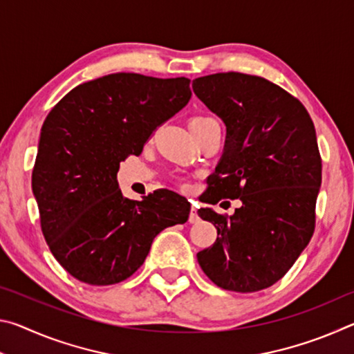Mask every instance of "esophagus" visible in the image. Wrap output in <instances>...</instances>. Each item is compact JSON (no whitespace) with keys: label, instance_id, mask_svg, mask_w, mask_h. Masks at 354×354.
Masks as SVG:
<instances>
[{"label":"esophagus","instance_id":"esophagus-1","mask_svg":"<svg viewBox=\"0 0 354 354\" xmlns=\"http://www.w3.org/2000/svg\"><path fill=\"white\" fill-rule=\"evenodd\" d=\"M200 220V217H198V214H196V209L192 206V209H190V215H189V221L190 223H196V221Z\"/></svg>","mask_w":354,"mask_h":354}]
</instances>
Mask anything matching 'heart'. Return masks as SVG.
Segmentation results:
<instances>
[{
	"label": "heart",
	"mask_w": 354,
	"mask_h": 354,
	"mask_svg": "<svg viewBox=\"0 0 354 354\" xmlns=\"http://www.w3.org/2000/svg\"><path fill=\"white\" fill-rule=\"evenodd\" d=\"M206 120H212V118H207V117H195V118L190 120V123H192V122H206Z\"/></svg>",
	"instance_id": "obj_1"
}]
</instances>
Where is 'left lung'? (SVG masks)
<instances>
[{"instance_id":"obj_1","label":"left lung","mask_w":354,"mask_h":354,"mask_svg":"<svg viewBox=\"0 0 354 354\" xmlns=\"http://www.w3.org/2000/svg\"><path fill=\"white\" fill-rule=\"evenodd\" d=\"M192 88L226 124L225 151L207 183L217 195L205 203L242 201L231 217L198 209L217 241L196 259L221 289H267L315 230L322 158L314 123L301 101L261 76L226 71L196 77Z\"/></svg>"}]
</instances>
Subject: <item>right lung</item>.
I'll use <instances>...</instances> for the list:
<instances>
[{
    "label": "right lung",
    "instance_id": "right-lung-1",
    "mask_svg": "<svg viewBox=\"0 0 354 354\" xmlns=\"http://www.w3.org/2000/svg\"><path fill=\"white\" fill-rule=\"evenodd\" d=\"M190 97L189 77L115 73L80 84L46 115L32 192L48 247L73 278L122 283L160 231L187 221L184 196L159 190L142 201L124 198L117 171Z\"/></svg>",
    "mask_w": 354,
    "mask_h": 354
}]
</instances>
